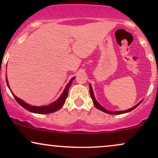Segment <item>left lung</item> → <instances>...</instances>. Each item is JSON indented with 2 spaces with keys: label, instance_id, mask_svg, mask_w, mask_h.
Masks as SVG:
<instances>
[{
  "label": "left lung",
  "instance_id": "left-lung-1",
  "mask_svg": "<svg viewBox=\"0 0 158 158\" xmlns=\"http://www.w3.org/2000/svg\"><path fill=\"white\" fill-rule=\"evenodd\" d=\"M89 87H90V97H91V99L92 100H93V102L94 104V106L97 108H98L99 110H102V111L105 112V113H107V114H125V113H127V112H129V111H131L132 110H134L135 108H137V106H139V104H140L141 102H142L143 100H141L140 102L139 103H137L136 106H135L134 107H132V108H129V109L128 110H117V111H110V110L106 109L105 108H103V107L101 106V105H99V103L97 102V99H96L95 97H94V91H93V88H92V86L91 85H89Z\"/></svg>",
  "mask_w": 158,
  "mask_h": 158
}]
</instances>
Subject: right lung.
<instances>
[{
    "label": "right lung",
    "mask_w": 158,
    "mask_h": 158,
    "mask_svg": "<svg viewBox=\"0 0 158 158\" xmlns=\"http://www.w3.org/2000/svg\"><path fill=\"white\" fill-rule=\"evenodd\" d=\"M74 79H75V77H73L71 79H70V81L68 82V84L66 85V87H65L64 91L62 92V94H61L60 97H59V99H58L57 100H56L55 102L51 103V104L48 105V106H30V105L27 104V103L25 102L24 101H23L22 99H19V97H16L15 94L11 91V90H10V91L12 92V94H13V97H15V100L17 101L18 103H19V105H21V106H22L23 108H25L26 110H29V111L32 112V113L41 114H50V113H53V112H56V111H57V110H59V109H61V108H62V106H64L65 101H66L67 97H68L69 88H70V85H71L72 82H73V80ZM6 81L7 86H8V88H10L8 80H7V78H6Z\"/></svg>",
    "instance_id": "1"
}]
</instances>
